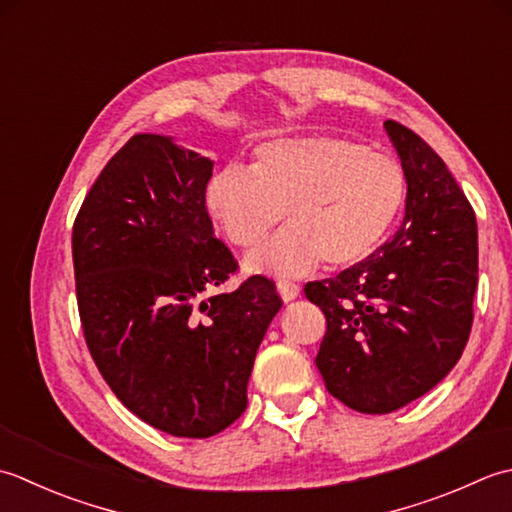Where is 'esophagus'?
Here are the masks:
<instances>
[{"label": "esophagus", "instance_id": "1", "mask_svg": "<svg viewBox=\"0 0 512 512\" xmlns=\"http://www.w3.org/2000/svg\"><path fill=\"white\" fill-rule=\"evenodd\" d=\"M278 294L285 302L298 298L300 294V287L296 283H291V280H278Z\"/></svg>", "mask_w": 512, "mask_h": 512}]
</instances>
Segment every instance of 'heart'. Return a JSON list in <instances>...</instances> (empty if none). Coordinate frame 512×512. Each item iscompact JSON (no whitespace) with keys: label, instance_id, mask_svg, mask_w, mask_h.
Returning a JSON list of instances; mask_svg holds the SVG:
<instances>
[{"label":"heart","instance_id":"b5f03b06","mask_svg":"<svg viewBox=\"0 0 512 512\" xmlns=\"http://www.w3.org/2000/svg\"><path fill=\"white\" fill-rule=\"evenodd\" d=\"M406 176L391 154L331 134L258 145L252 168L225 165L205 187V207L234 247L252 249L287 214L289 225L249 256V267L302 276L322 260L353 267L389 236Z\"/></svg>","mask_w":512,"mask_h":512}]
</instances>
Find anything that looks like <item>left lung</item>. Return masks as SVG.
<instances>
[{
  "mask_svg": "<svg viewBox=\"0 0 512 512\" xmlns=\"http://www.w3.org/2000/svg\"><path fill=\"white\" fill-rule=\"evenodd\" d=\"M406 176L398 232L338 276L305 285L327 318L316 367L333 398L391 413L446 378L471 336L477 221L446 163L398 121H384Z\"/></svg>",
  "mask_w": 512,
  "mask_h": 512,
  "instance_id": "obj_1",
  "label": "left lung"
}]
</instances>
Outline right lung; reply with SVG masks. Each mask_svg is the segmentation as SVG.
Segmentation results:
<instances>
[{
    "instance_id": "obj_1",
    "label": "right lung",
    "mask_w": 512,
    "mask_h": 512,
    "mask_svg": "<svg viewBox=\"0 0 512 512\" xmlns=\"http://www.w3.org/2000/svg\"><path fill=\"white\" fill-rule=\"evenodd\" d=\"M214 161L161 134L112 156L72 227L83 338L125 409L174 437H212L247 409V382L276 285L249 276L212 294L238 263L212 229Z\"/></svg>"
}]
</instances>
